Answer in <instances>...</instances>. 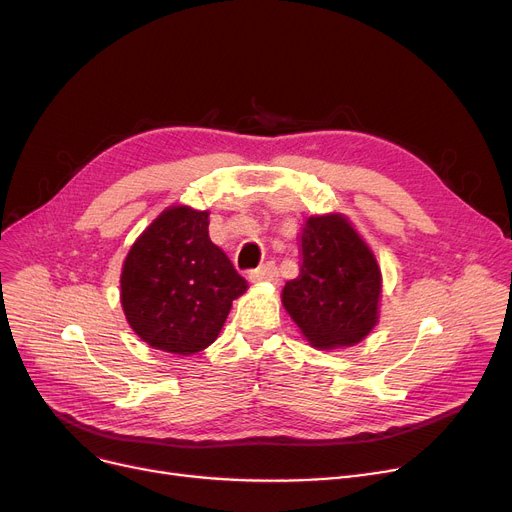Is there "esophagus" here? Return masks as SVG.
Returning <instances> with one entry per match:
<instances>
[{"label":"esophagus","mask_w":512,"mask_h":512,"mask_svg":"<svg viewBox=\"0 0 512 512\" xmlns=\"http://www.w3.org/2000/svg\"><path fill=\"white\" fill-rule=\"evenodd\" d=\"M249 278H251V282H274V280H278V267L274 261H267V263L259 265L257 270H253L249 274Z\"/></svg>","instance_id":"obj_1"}]
</instances>
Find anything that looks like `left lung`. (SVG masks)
<instances>
[{
	"label": "left lung",
	"instance_id": "1",
	"mask_svg": "<svg viewBox=\"0 0 512 512\" xmlns=\"http://www.w3.org/2000/svg\"><path fill=\"white\" fill-rule=\"evenodd\" d=\"M299 276L282 303L315 348L361 342L378 324L382 274L369 247L342 215L309 218L301 234Z\"/></svg>",
	"mask_w": 512,
	"mask_h": 512
}]
</instances>
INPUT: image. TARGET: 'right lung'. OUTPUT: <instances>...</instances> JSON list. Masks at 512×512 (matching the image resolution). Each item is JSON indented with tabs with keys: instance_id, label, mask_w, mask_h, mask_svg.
Returning <instances> with one entry per match:
<instances>
[{
	"instance_id": "right-lung-1",
	"label": "right lung",
	"mask_w": 512,
	"mask_h": 512,
	"mask_svg": "<svg viewBox=\"0 0 512 512\" xmlns=\"http://www.w3.org/2000/svg\"><path fill=\"white\" fill-rule=\"evenodd\" d=\"M209 213L170 207L134 242L122 267V307L149 346L193 355L218 338L247 290L209 238Z\"/></svg>"
}]
</instances>
